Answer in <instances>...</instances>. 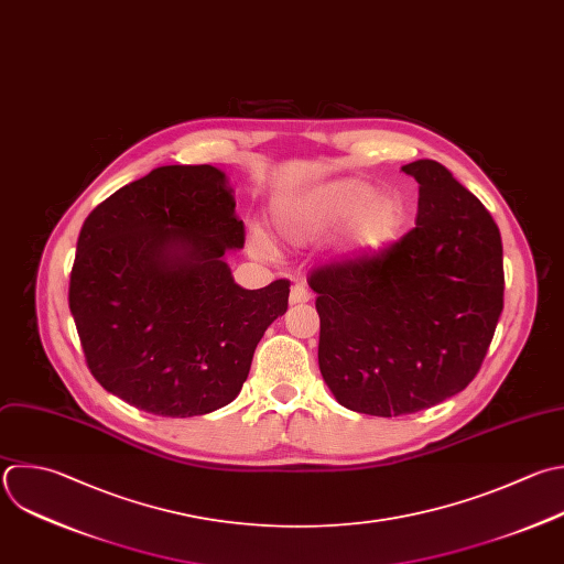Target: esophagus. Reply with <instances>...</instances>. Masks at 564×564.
I'll return each mask as SVG.
<instances>
[{
    "label": "esophagus",
    "instance_id": "1",
    "mask_svg": "<svg viewBox=\"0 0 564 564\" xmlns=\"http://www.w3.org/2000/svg\"><path fill=\"white\" fill-rule=\"evenodd\" d=\"M308 300H311V291L302 282L293 284V289H291V304H304Z\"/></svg>",
    "mask_w": 564,
    "mask_h": 564
}]
</instances>
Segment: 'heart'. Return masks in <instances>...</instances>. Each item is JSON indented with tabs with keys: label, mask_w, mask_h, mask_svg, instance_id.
<instances>
[{
	"label": "heart",
	"mask_w": 564,
	"mask_h": 564,
	"mask_svg": "<svg viewBox=\"0 0 564 564\" xmlns=\"http://www.w3.org/2000/svg\"><path fill=\"white\" fill-rule=\"evenodd\" d=\"M375 195L372 185L359 178L339 181L322 187L304 203H300L297 212L284 223V229L293 238H302L341 223L352 220V242L357 249L372 251L390 242L403 225V205L392 196ZM260 247L267 249L264 240Z\"/></svg>",
	"instance_id": "b5f03b06"
}]
</instances>
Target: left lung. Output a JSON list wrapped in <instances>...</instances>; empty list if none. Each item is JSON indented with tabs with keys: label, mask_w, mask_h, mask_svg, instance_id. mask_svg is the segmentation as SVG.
Wrapping results in <instances>:
<instances>
[{
	"label": "left lung",
	"mask_w": 564,
	"mask_h": 564,
	"mask_svg": "<svg viewBox=\"0 0 564 564\" xmlns=\"http://www.w3.org/2000/svg\"><path fill=\"white\" fill-rule=\"evenodd\" d=\"M401 170L419 183L416 227L308 275L322 377L344 408L372 416L460 392L502 311V245L489 212L436 161Z\"/></svg>",
	"instance_id": "1"
}]
</instances>
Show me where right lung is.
<instances>
[{
    "instance_id": "obj_1",
    "label": "right lung",
    "mask_w": 564,
    "mask_h": 564,
    "mask_svg": "<svg viewBox=\"0 0 564 564\" xmlns=\"http://www.w3.org/2000/svg\"><path fill=\"white\" fill-rule=\"evenodd\" d=\"M225 174L167 165L86 218L68 302L95 379L130 405L196 416L231 403L253 350L289 308V280L247 291L225 262L242 249Z\"/></svg>"
}]
</instances>
